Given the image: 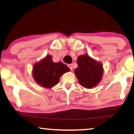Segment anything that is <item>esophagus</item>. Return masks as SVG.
Instances as JSON below:
<instances>
[{"mask_svg":"<svg viewBox=\"0 0 134 134\" xmlns=\"http://www.w3.org/2000/svg\"><path fill=\"white\" fill-rule=\"evenodd\" d=\"M68 67L70 68V70H73V65L72 64H69L68 65Z\"/></svg>","mask_w":134,"mask_h":134,"instance_id":"obj_1","label":"esophagus"}]
</instances>
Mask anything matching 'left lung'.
I'll return each instance as SVG.
<instances>
[{
  "instance_id": "left-lung-1",
  "label": "left lung",
  "mask_w": 134,
  "mask_h": 134,
  "mask_svg": "<svg viewBox=\"0 0 134 134\" xmlns=\"http://www.w3.org/2000/svg\"><path fill=\"white\" fill-rule=\"evenodd\" d=\"M77 64L78 67L75 69V73L81 85L91 88L99 84L103 73L101 63L86 54L79 56Z\"/></svg>"
}]
</instances>
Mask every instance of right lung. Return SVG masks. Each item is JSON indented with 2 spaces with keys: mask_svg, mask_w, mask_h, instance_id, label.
<instances>
[{
  "mask_svg": "<svg viewBox=\"0 0 134 134\" xmlns=\"http://www.w3.org/2000/svg\"><path fill=\"white\" fill-rule=\"evenodd\" d=\"M33 69L34 80L39 85L46 88L56 85L61 75L70 71L69 68L64 64L53 62L52 56L50 55L36 63Z\"/></svg>",
  "mask_w": 134,
  "mask_h": 134,
  "instance_id": "obj_1",
  "label": "right lung"
}]
</instances>
